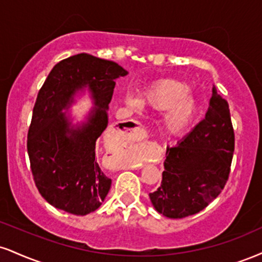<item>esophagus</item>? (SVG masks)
<instances>
[{
	"label": "esophagus",
	"instance_id": "obj_1",
	"mask_svg": "<svg viewBox=\"0 0 262 262\" xmlns=\"http://www.w3.org/2000/svg\"><path fill=\"white\" fill-rule=\"evenodd\" d=\"M133 135L135 138H137L138 140H141V139H144L145 137H146V130H145V129H143V128H137V129H134V130H133Z\"/></svg>",
	"mask_w": 262,
	"mask_h": 262
}]
</instances>
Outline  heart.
Returning a JSON list of instances; mask_svg holds the SVG:
<instances>
[{
	"label": "heart",
	"mask_w": 262,
	"mask_h": 262,
	"mask_svg": "<svg viewBox=\"0 0 262 262\" xmlns=\"http://www.w3.org/2000/svg\"><path fill=\"white\" fill-rule=\"evenodd\" d=\"M188 85L174 79L161 80L143 94L141 101L154 111H166L163 128L169 134H181L193 122L196 113V102L189 95ZM128 103L134 108L140 107L139 99L128 96Z\"/></svg>",
	"instance_id": "obj_1"
}]
</instances>
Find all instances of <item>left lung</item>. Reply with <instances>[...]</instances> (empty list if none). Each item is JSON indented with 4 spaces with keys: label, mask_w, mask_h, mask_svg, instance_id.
Listing matches in <instances>:
<instances>
[{
    "label": "left lung",
    "mask_w": 262,
    "mask_h": 262,
    "mask_svg": "<svg viewBox=\"0 0 262 262\" xmlns=\"http://www.w3.org/2000/svg\"><path fill=\"white\" fill-rule=\"evenodd\" d=\"M234 129L227 100L212 86L204 119L176 146H167L161 185L150 200L169 219L203 211L221 194L229 178Z\"/></svg>",
    "instance_id": "left-lung-1"
}]
</instances>
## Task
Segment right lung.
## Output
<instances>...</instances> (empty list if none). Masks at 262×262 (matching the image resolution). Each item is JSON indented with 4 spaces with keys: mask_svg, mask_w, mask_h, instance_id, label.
<instances>
[{
    "mask_svg": "<svg viewBox=\"0 0 262 262\" xmlns=\"http://www.w3.org/2000/svg\"><path fill=\"white\" fill-rule=\"evenodd\" d=\"M125 74L116 62L79 53L58 62L39 90L27 149L37 190L56 209L84 216L99 209L108 194L112 181L97 163L96 140L107 127L115 79ZM83 86H90L99 108L74 131L60 111Z\"/></svg>",
    "mask_w": 262,
    "mask_h": 262,
    "instance_id": "add662e5",
    "label": "right lung"
}]
</instances>
